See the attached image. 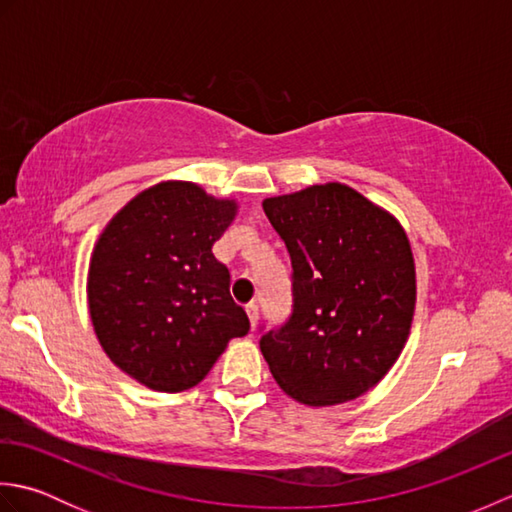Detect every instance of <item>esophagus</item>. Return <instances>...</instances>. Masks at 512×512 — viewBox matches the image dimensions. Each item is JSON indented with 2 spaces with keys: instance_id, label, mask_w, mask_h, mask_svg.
I'll return each mask as SVG.
<instances>
[{
  "instance_id": "obj_1",
  "label": "esophagus",
  "mask_w": 512,
  "mask_h": 512,
  "mask_svg": "<svg viewBox=\"0 0 512 512\" xmlns=\"http://www.w3.org/2000/svg\"><path fill=\"white\" fill-rule=\"evenodd\" d=\"M246 314H248V319H250V328H257V319H259V308L255 306V303H248L246 306Z\"/></svg>"
}]
</instances>
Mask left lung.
<instances>
[{
	"label": "left lung",
	"instance_id": "obj_1",
	"mask_svg": "<svg viewBox=\"0 0 512 512\" xmlns=\"http://www.w3.org/2000/svg\"><path fill=\"white\" fill-rule=\"evenodd\" d=\"M292 259V314L259 341L270 374L308 407L376 387L409 339L416 262L394 213L343 182L262 202Z\"/></svg>",
	"mask_w": 512,
	"mask_h": 512
}]
</instances>
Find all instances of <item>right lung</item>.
<instances>
[{
  "mask_svg": "<svg viewBox=\"0 0 512 512\" xmlns=\"http://www.w3.org/2000/svg\"><path fill=\"white\" fill-rule=\"evenodd\" d=\"M239 202L200 184L162 180L140 191L96 239L88 310L107 358L154 391L195 387L237 336L246 312L213 244L235 222Z\"/></svg>",
  "mask_w": 512,
  "mask_h": 512,
  "instance_id": "add662e5",
  "label": "right lung"
}]
</instances>
